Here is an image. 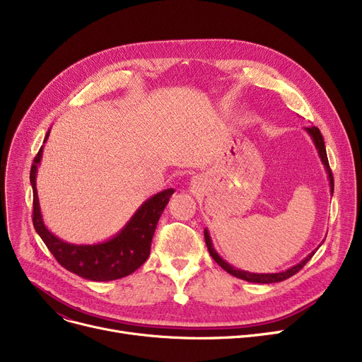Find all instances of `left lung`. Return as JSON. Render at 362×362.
Returning <instances> with one entry per match:
<instances>
[{"instance_id":"8db88e82","label":"left lung","mask_w":362,"mask_h":362,"mask_svg":"<svg viewBox=\"0 0 362 362\" xmlns=\"http://www.w3.org/2000/svg\"><path fill=\"white\" fill-rule=\"evenodd\" d=\"M305 129V132L308 133V135L311 136L313 142H314V146L318 152V157L322 163V165H325V170L327 173V179H329V186H330V194L333 195V189H334V182H333V175H332V170H330V165H329V160H327V152H326V146H325V139H322V135L320 133L318 127L313 126V127H303ZM204 236H205V243H206V248H208V252H210V255L213 257V259L220 265V267L223 270H226L229 274L238 277V279H242V280H246V281H251V283H277V281H283L286 280L289 277H292L293 274H296L303 265H305L311 258L313 255L315 254V251L320 248L321 243L318 245V248H315L313 252H310L305 258H303L300 262L295 264L293 267L284 270V272H279V273H251V272H245V270H239V269H235L233 265H230L229 262H227L226 259H223L220 257V254L216 251L214 245H213V240H211V236H210V232H208V229H204Z\"/></svg>"}]
</instances>
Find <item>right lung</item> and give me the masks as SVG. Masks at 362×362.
<instances>
[{
  "mask_svg": "<svg viewBox=\"0 0 362 362\" xmlns=\"http://www.w3.org/2000/svg\"><path fill=\"white\" fill-rule=\"evenodd\" d=\"M49 136L47 132L44 144ZM44 145L33 160L30 168V185L33 191V226L47 248L63 267L74 274L92 281H110L126 277L136 272L148 259L151 242L157 223L167 206L175 189H165L148 198L130 220L110 239L98 243H70L55 236L44 223L40 198L36 191L37 165L42 160Z\"/></svg>",
  "mask_w": 362,
  "mask_h": 362,
  "instance_id": "1",
  "label": "right lung"
}]
</instances>
